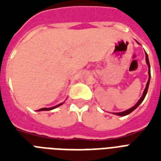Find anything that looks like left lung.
Listing matches in <instances>:
<instances>
[{"mask_svg": "<svg viewBox=\"0 0 161 161\" xmlns=\"http://www.w3.org/2000/svg\"><path fill=\"white\" fill-rule=\"evenodd\" d=\"M145 60H146V63H147V65L148 67H149V79H148V82L147 83H146V87H145V91H144V93H143V95L142 97L140 98V100L138 101V103L135 104L134 107H132L131 108H130V109L126 110V111H124V112H120V113H114L115 114L117 115H119V116H125V115L129 114H130L131 112H133L134 110L136 108L138 107V106L140 105V103H142V101L145 99V95H146V93H147V91H148V88H149V84H150V62H149V58H148V55L147 53H145Z\"/></svg>", "mask_w": 161, "mask_h": 161, "instance_id": "1", "label": "left lung"}]
</instances>
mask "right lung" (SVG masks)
<instances>
[{
    "label": "right lung",
    "mask_w": 161,
    "mask_h": 161,
    "mask_svg": "<svg viewBox=\"0 0 161 161\" xmlns=\"http://www.w3.org/2000/svg\"><path fill=\"white\" fill-rule=\"evenodd\" d=\"M62 105V103H60V104H58V105L55 106V107H53V108H40V109H38L37 111H44V110H52L53 109V108H55L58 107V106Z\"/></svg>",
    "instance_id": "right-lung-1"
}]
</instances>
